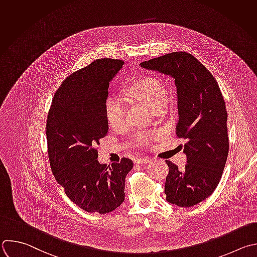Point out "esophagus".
Listing matches in <instances>:
<instances>
[{"label":"esophagus","mask_w":257,"mask_h":257,"mask_svg":"<svg viewBox=\"0 0 257 257\" xmlns=\"http://www.w3.org/2000/svg\"><path fill=\"white\" fill-rule=\"evenodd\" d=\"M151 160V158L150 157H139V158H137L136 159V163H147V162H149Z\"/></svg>","instance_id":"1"}]
</instances>
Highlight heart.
<instances>
[{"label": "heart", "mask_w": 257, "mask_h": 257, "mask_svg": "<svg viewBox=\"0 0 257 257\" xmlns=\"http://www.w3.org/2000/svg\"><path fill=\"white\" fill-rule=\"evenodd\" d=\"M124 94L139 101L154 111L160 110L166 102V88L164 83L154 75H144L124 89ZM105 117L113 129H121L126 124V109L123 102L115 96L108 98L105 104ZM138 142L144 143L148 138L143 135L137 137Z\"/></svg>", "instance_id": "1"}]
</instances>
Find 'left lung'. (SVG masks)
<instances>
[{
    "instance_id": "8db88e82",
    "label": "left lung",
    "mask_w": 257,
    "mask_h": 257,
    "mask_svg": "<svg viewBox=\"0 0 257 257\" xmlns=\"http://www.w3.org/2000/svg\"><path fill=\"white\" fill-rule=\"evenodd\" d=\"M144 68L168 74L178 89L179 121L176 133L187 140L188 162L181 170L166 160V201L192 207L209 198L217 188L229 151L226 105L213 74L192 54L172 52L143 61Z\"/></svg>"
}]
</instances>
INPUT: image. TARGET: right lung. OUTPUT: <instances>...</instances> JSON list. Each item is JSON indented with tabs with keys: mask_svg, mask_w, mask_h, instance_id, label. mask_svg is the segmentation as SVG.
I'll list each match as a JSON object with an SVG mask.
<instances>
[{
	"mask_svg": "<svg viewBox=\"0 0 257 257\" xmlns=\"http://www.w3.org/2000/svg\"><path fill=\"white\" fill-rule=\"evenodd\" d=\"M123 64L100 58L69 74L55 92L47 116L52 174L68 199L89 213H110L123 203L125 178L133 167L126 157L110 165L97 159V145L109 128V83Z\"/></svg>",
	"mask_w": 257,
	"mask_h": 257,
	"instance_id": "obj_1",
	"label": "right lung"
}]
</instances>
